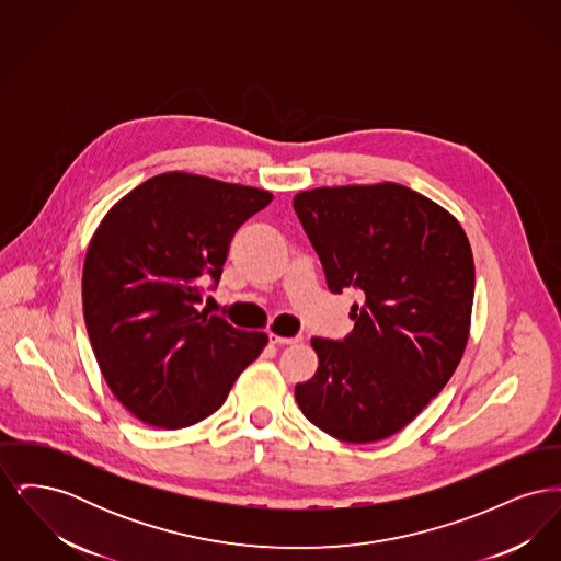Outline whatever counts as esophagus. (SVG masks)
I'll return each mask as SVG.
<instances>
[{"label": "esophagus", "mask_w": 561, "mask_h": 561, "mask_svg": "<svg viewBox=\"0 0 561 561\" xmlns=\"http://www.w3.org/2000/svg\"><path fill=\"white\" fill-rule=\"evenodd\" d=\"M268 341H271L273 345H296V343H300L302 339H300V336H282V334H277V332H271V334H268Z\"/></svg>", "instance_id": "34e87169"}]
</instances>
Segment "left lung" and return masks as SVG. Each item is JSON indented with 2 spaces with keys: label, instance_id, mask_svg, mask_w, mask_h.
Masks as SVG:
<instances>
[{
  "label": "left lung",
  "instance_id": "8db88e82",
  "mask_svg": "<svg viewBox=\"0 0 561 561\" xmlns=\"http://www.w3.org/2000/svg\"><path fill=\"white\" fill-rule=\"evenodd\" d=\"M330 293H362L345 341L311 339L318 370L294 387L302 414L348 444L412 423L458 368L471 332L476 265L453 214L398 183L294 195Z\"/></svg>",
  "mask_w": 561,
  "mask_h": 561
}]
</instances>
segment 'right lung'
I'll list each match as a JSON object with an SVG mask.
<instances>
[{
    "label": "right lung",
    "mask_w": 561,
    "mask_h": 561,
    "mask_svg": "<svg viewBox=\"0 0 561 561\" xmlns=\"http://www.w3.org/2000/svg\"><path fill=\"white\" fill-rule=\"evenodd\" d=\"M273 199L265 188L163 172L124 195L83 259L85 330L111 393L138 421L185 428L208 419L267 345L199 313L229 243Z\"/></svg>",
    "instance_id": "obj_1"
}]
</instances>
